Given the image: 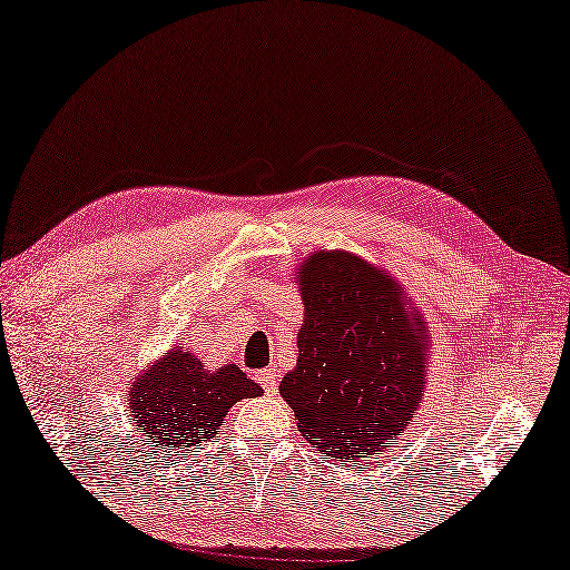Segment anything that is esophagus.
Masks as SVG:
<instances>
[{
    "label": "esophagus",
    "mask_w": 570,
    "mask_h": 570,
    "mask_svg": "<svg viewBox=\"0 0 570 570\" xmlns=\"http://www.w3.org/2000/svg\"><path fill=\"white\" fill-rule=\"evenodd\" d=\"M259 384H263L267 391H275L277 389V381H275V371L273 368H263L257 373Z\"/></svg>",
    "instance_id": "esophagus-1"
}]
</instances>
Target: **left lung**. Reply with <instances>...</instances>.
<instances>
[{
    "label": "left lung",
    "mask_w": 570,
    "mask_h": 570,
    "mask_svg": "<svg viewBox=\"0 0 570 570\" xmlns=\"http://www.w3.org/2000/svg\"><path fill=\"white\" fill-rule=\"evenodd\" d=\"M305 321L297 366L279 381L301 432L325 460H366L422 404L424 323L394 279L348 252H318L301 269Z\"/></svg>",
    "instance_id": "obj_1"
}]
</instances>
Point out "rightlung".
Wrapping results in <instances>:
<instances>
[{"label": "right lung", "instance_id": "right-lung-1", "mask_svg": "<svg viewBox=\"0 0 570 570\" xmlns=\"http://www.w3.org/2000/svg\"><path fill=\"white\" fill-rule=\"evenodd\" d=\"M263 394L235 363L207 371L181 343L136 381L128 414L136 432L161 452H191L189 446L212 440L224 416L242 399Z\"/></svg>", "mask_w": 570, "mask_h": 570}]
</instances>
